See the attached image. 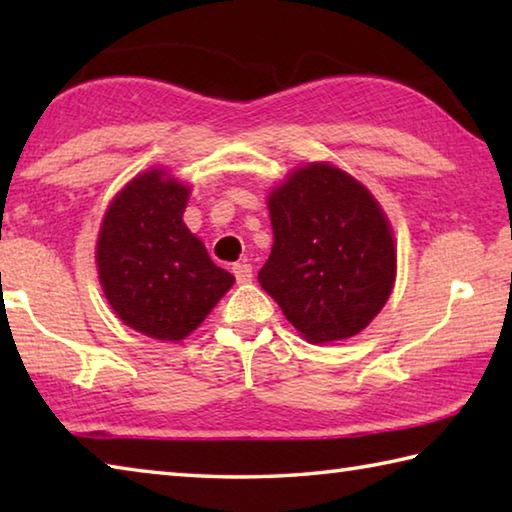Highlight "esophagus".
Masks as SVG:
<instances>
[{
	"label": "esophagus",
	"instance_id": "esophagus-1",
	"mask_svg": "<svg viewBox=\"0 0 512 512\" xmlns=\"http://www.w3.org/2000/svg\"><path fill=\"white\" fill-rule=\"evenodd\" d=\"M232 273H235L239 284H244V282H250V277H253V266L246 264V262H239V264L232 266Z\"/></svg>",
	"mask_w": 512,
	"mask_h": 512
}]
</instances>
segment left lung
I'll return each instance as SVG.
<instances>
[{"instance_id": "1", "label": "left lung", "mask_w": 512, "mask_h": 512, "mask_svg": "<svg viewBox=\"0 0 512 512\" xmlns=\"http://www.w3.org/2000/svg\"><path fill=\"white\" fill-rule=\"evenodd\" d=\"M273 248L257 280L309 343L350 339L395 284V241L384 210L350 173L298 167L268 194Z\"/></svg>"}]
</instances>
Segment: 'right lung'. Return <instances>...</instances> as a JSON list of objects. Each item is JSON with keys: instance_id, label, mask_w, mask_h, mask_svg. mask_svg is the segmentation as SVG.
<instances>
[{"instance_id": "obj_1", "label": "right lung", "mask_w": 512, "mask_h": 512, "mask_svg": "<svg viewBox=\"0 0 512 512\" xmlns=\"http://www.w3.org/2000/svg\"><path fill=\"white\" fill-rule=\"evenodd\" d=\"M187 198L164 169L144 171L112 198L97 241L110 307L158 341H183L235 284L185 225Z\"/></svg>"}]
</instances>
